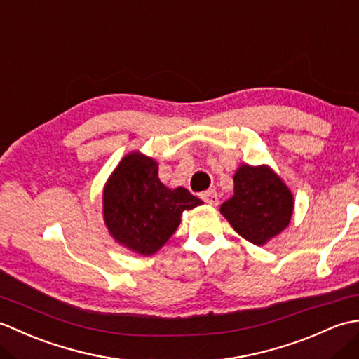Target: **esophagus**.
<instances>
[{
    "label": "esophagus",
    "mask_w": 359,
    "mask_h": 359,
    "mask_svg": "<svg viewBox=\"0 0 359 359\" xmlns=\"http://www.w3.org/2000/svg\"><path fill=\"white\" fill-rule=\"evenodd\" d=\"M202 199H203V202H207L208 205H212V207H216V205L219 203V196H217V193L215 191V189L203 193L202 194Z\"/></svg>",
    "instance_id": "obj_1"
}]
</instances>
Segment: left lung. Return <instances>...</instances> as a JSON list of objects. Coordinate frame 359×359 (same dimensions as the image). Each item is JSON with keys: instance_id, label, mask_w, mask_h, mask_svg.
<instances>
[{"instance_id": "obj_1", "label": "left lung", "mask_w": 359, "mask_h": 359, "mask_svg": "<svg viewBox=\"0 0 359 359\" xmlns=\"http://www.w3.org/2000/svg\"><path fill=\"white\" fill-rule=\"evenodd\" d=\"M293 207V194L271 168L243 163L234 174V194L220 212L243 239L261 247L285 230Z\"/></svg>"}]
</instances>
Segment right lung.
<instances>
[{"mask_svg":"<svg viewBox=\"0 0 359 359\" xmlns=\"http://www.w3.org/2000/svg\"><path fill=\"white\" fill-rule=\"evenodd\" d=\"M202 203L187 188L165 187L154 158L131 152L106 182L103 217L120 245L151 256L177 230L182 212Z\"/></svg>","mask_w":359,"mask_h":359,"instance_id":"add662e5","label":"right lung"}]
</instances>
